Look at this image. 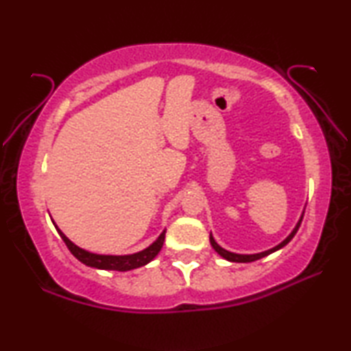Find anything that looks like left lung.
I'll use <instances>...</instances> for the list:
<instances>
[{
	"label": "left lung",
	"instance_id": "8db88e82",
	"mask_svg": "<svg viewBox=\"0 0 351 351\" xmlns=\"http://www.w3.org/2000/svg\"><path fill=\"white\" fill-rule=\"evenodd\" d=\"M302 218H304V215H302ZM302 218L299 219V223H297V226L294 228L293 232L289 234L288 239H287V240H283L278 246L269 249V251H265V252H260V254H252V255L234 254V252L226 251V249H223V247H219V246L217 245V241L213 240V237H212V235H210V245H212V247L215 249V251H217L219 255H221L223 258H226V260H229V261H235V263H249V261H255V260L263 258V257H266V255H269V254H272V252H276V251H278V249H280V247H283L285 245H288V243H289L291 240H293V237L295 235L297 230H299V228H300V223H302Z\"/></svg>",
	"mask_w": 351,
	"mask_h": 351
}]
</instances>
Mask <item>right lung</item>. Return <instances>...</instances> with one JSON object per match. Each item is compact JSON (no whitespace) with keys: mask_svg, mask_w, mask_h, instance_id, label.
<instances>
[{"mask_svg":"<svg viewBox=\"0 0 351 351\" xmlns=\"http://www.w3.org/2000/svg\"><path fill=\"white\" fill-rule=\"evenodd\" d=\"M57 230L58 234H60L62 240L64 241V245L68 246L71 254H73L77 260H80L82 263H85L86 266H91V268L110 269V271H130V269L141 268V266L147 265L148 261H152L154 257H156L158 252L161 251V247L164 245V239H165V230H164V232L159 235V239L154 241L152 246H148L141 252H136L132 255H99V254H91L88 251H83L80 247H77L73 241H69L66 237H64V234L60 229L57 228Z\"/></svg>","mask_w":351,"mask_h":351,"instance_id":"1","label":"right lung"}]
</instances>
